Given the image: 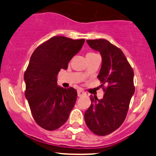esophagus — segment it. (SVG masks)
Instances as JSON below:
<instances>
[{
    "label": "esophagus",
    "instance_id": "esophagus-1",
    "mask_svg": "<svg viewBox=\"0 0 156 156\" xmlns=\"http://www.w3.org/2000/svg\"><path fill=\"white\" fill-rule=\"evenodd\" d=\"M85 94H86V92H84V91L81 90V89H79V90H78V97L84 96Z\"/></svg>",
    "mask_w": 156,
    "mask_h": 156
}]
</instances>
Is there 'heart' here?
Instances as JSON below:
<instances>
[{"label": "heart", "instance_id": "1", "mask_svg": "<svg viewBox=\"0 0 156 156\" xmlns=\"http://www.w3.org/2000/svg\"><path fill=\"white\" fill-rule=\"evenodd\" d=\"M94 55H96V54L94 53H93V52H91V51H89L87 52V53H86V58H87V59H89V58H91L92 57L94 56ZM87 72H84L83 73V76H85L86 74H87Z\"/></svg>", "mask_w": 156, "mask_h": 156}]
</instances>
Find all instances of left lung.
<instances>
[{
	"label": "left lung",
	"mask_w": 156,
	"mask_h": 156,
	"mask_svg": "<svg viewBox=\"0 0 156 156\" xmlns=\"http://www.w3.org/2000/svg\"><path fill=\"white\" fill-rule=\"evenodd\" d=\"M87 42L101 54L102 66L98 78L104 95L101 100L90 96L92 104L84 114V119L92 133L105 136L119 128L126 117L135 92L133 69L121 49L106 39H89Z\"/></svg>",
	"instance_id": "1"
}]
</instances>
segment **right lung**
I'll list each match as a JSON object with an SVG mask.
<instances>
[{"instance_id":"right-lung-1","label":"right lung","mask_w":156,"mask_h":156,"mask_svg":"<svg viewBox=\"0 0 156 156\" xmlns=\"http://www.w3.org/2000/svg\"><path fill=\"white\" fill-rule=\"evenodd\" d=\"M85 39L55 36L32 53L24 73L25 95L37 125L47 130L59 128L67 122L77 99V91L57 86L61 69L81 49Z\"/></svg>"}]
</instances>
